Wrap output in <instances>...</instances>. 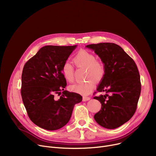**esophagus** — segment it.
I'll use <instances>...</instances> for the list:
<instances>
[{
  "label": "esophagus",
  "mask_w": 156,
  "mask_h": 156,
  "mask_svg": "<svg viewBox=\"0 0 156 156\" xmlns=\"http://www.w3.org/2000/svg\"><path fill=\"white\" fill-rule=\"evenodd\" d=\"M90 99V98L89 97H85V96L83 97V101H84V102L88 101H89Z\"/></svg>",
  "instance_id": "esophagus-1"
}]
</instances>
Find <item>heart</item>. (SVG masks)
I'll list each match as a JSON object with an SVG mask.
<instances>
[{
  "label": "heart",
  "instance_id": "b5f03b06",
  "mask_svg": "<svg viewBox=\"0 0 156 156\" xmlns=\"http://www.w3.org/2000/svg\"><path fill=\"white\" fill-rule=\"evenodd\" d=\"M73 61L79 68H86V78H88L84 82L78 83L69 87L71 91L82 95H88L92 92L95 87V81L100 82L104 77L105 68L104 64L96 61L94 54L85 50L79 51L74 57ZM62 73L64 78L68 82L74 81V68L73 65L65 62L62 66Z\"/></svg>",
  "mask_w": 156,
  "mask_h": 156
}]
</instances>
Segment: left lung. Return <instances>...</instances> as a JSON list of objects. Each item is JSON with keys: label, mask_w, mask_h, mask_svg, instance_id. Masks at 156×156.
<instances>
[{"label": "left lung", "mask_w": 156, "mask_h": 156, "mask_svg": "<svg viewBox=\"0 0 156 156\" xmlns=\"http://www.w3.org/2000/svg\"><path fill=\"white\" fill-rule=\"evenodd\" d=\"M105 68V75L98 86V92L105 95L94 97L102 106L94 115L98 124L114 129L125 124L135 114L141 92L140 74L136 65L118 45L114 43L90 44Z\"/></svg>", "instance_id": "left-lung-1"}]
</instances>
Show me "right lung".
<instances>
[{
    "mask_svg": "<svg viewBox=\"0 0 156 156\" xmlns=\"http://www.w3.org/2000/svg\"><path fill=\"white\" fill-rule=\"evenodd\" d=\"M76 45H47L24 66L21 94L31 121L47 130L61 128L69 121L74 106L82 101L75 92L64 90L66 80L62 66ZM62 95L58 100L55 94Z\"/></svg>",
    "mask_w": 156,
    "mask_h": 156,
    "instance_id": "1",
    "label": "right lung"
}]
</instances>
